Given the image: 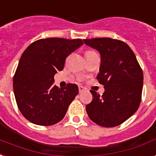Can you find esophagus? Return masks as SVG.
<instances>
[{
	"label": "esophagus",
	"mask_w": 156,
	"mask_h": 156,
	"mask_svg": "<svg viewBox=\"0 0 156 156\" xmlns=\"http://www.w3.org/2000/svg\"><path fill=\"white\" fill-rule=\"evenodd\" d=\"M84 90V88L83 86H79V92L80 93H82V92Z\"/></svg>",
	"instance_id": "34e87169"
}]
</instances>
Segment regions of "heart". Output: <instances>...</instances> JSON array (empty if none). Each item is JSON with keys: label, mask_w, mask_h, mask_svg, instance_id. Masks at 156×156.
Listing matches in <instances>:
<instances>
[{"label": "heart", "mask_w": 156, "mask_h": 156, "mask_svg": "<svg viewBox=\"0 0 156 156\" xmlns=\"http://www.w3.org/2000/svg\"><path fill=\"white\" fill-rule=\"evenodd\" d=\"M89 52H92V51H91V50H88V51L85 52V54H86V53H89Z\"/></svg>", "instance_id": "obj_1"}]
</instances>
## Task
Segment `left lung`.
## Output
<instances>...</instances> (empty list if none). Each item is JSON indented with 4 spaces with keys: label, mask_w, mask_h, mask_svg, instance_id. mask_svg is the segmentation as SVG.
Listing matches in <instances>:
<instances>
[{
    "label": "left lung",
    "mask_w": 156,
    "mask_h": 156,
    "mask_svg": "<svg viewBox=\"0 0 156 156\" xmlns=\"http://www.w3.org/2000/svg\"><path fill=\"white\" fill-rule=\"evenodd\" d=\"M101 54L97 79L104 85L100 95L90 90L93 100L86 105L91 120L102 127L118 126L131 117L142 99L143 73L136 56L125 42L108 37L84 40Z\"/></svg>",
    "instance_id": "left-lung-1"
}]
</instances>
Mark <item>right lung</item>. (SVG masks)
Instances as JSON below:
<instances>
[{
  "instance_id": "right-lung-1",
  "label": "right lung",
  "mask_w": 156,
  "mask_h": 156,
  "mask_svg": "<svg viewBox=\"0 0 156 156\" xmlns=\"http://www.w3.org/2000/svg\"><path fill=\"white\" fill-rule=\"evenodd\" d=\"M81 39L58 37L40 39L22 54L13 79L17 105L33 124L50 126L61 121L78 94L76 84L54 85V74L63 69L67 57L81 46Z\"/></svg>"
}]
</instances>
